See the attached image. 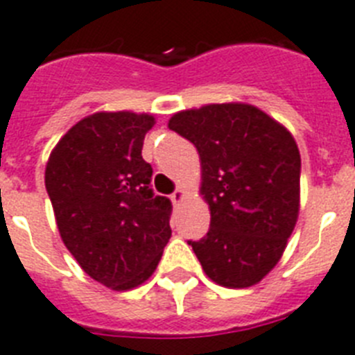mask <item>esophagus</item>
Segmentation results:
<instances>
[{
  "mask_svg": "<svg viewBox=\"0 0 355 355\" xmlns=\"http://www.w3.org/2000/svg\"><path fill=\"white\" fill-rule=\"evenodd\" d=\"M184 196H186V191H184L182 187H178L177 191H173V195H171V202L175 205H178L180 204V202L184 200Z\"/></svg>",
  "mask_w": 355,
  "mask_h": 355,
  "instance_id": "34e87169",
  "label": "esophagus"
}]
</instances>
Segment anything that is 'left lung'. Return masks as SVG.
Here are the masks:
<instances>
[{
  "label": "left lung",
  "instance_id": "obj_1",
  "mask_svg": "<svg viewBox=\"0 0 355 355\" xmlns=\"http://www.w3.org/2000/svg\"><path fill=\"white\" fill-rule=\"evenodd\" d=\"M169 130L195 144L209 231L189 240L202 269L231 288L258 284L278 263L300 211L302 159L293 135L251 104L175 113Z\"/></svg>",
  "mask_w": 355,
  "mask_h": 355
}]
</instances>
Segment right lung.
I'll return each instance as SVG.
<instances>
[{"mask_svg": "<svg viewBox=\"0 0 355 355\" xmlns=\"http://www.w3.org/2000/svg\"><path fill=\"white\" fill-rule=\"evenodd\" d=\"M151 115L95 113L50 155L44 186L59 233L88 276L115 291L150 278L171 236L173 205L151 189L142 159Z\"/></svg>", "mask_w": 355, "mask_h": 355, "instance_id": "obj_1", "label": "right lung"}]
</instances>
